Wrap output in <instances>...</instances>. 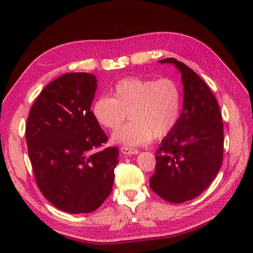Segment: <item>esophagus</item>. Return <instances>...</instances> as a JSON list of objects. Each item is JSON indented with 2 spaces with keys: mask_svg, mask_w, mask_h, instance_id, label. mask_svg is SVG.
Segmentation results:
<instances>
[{
  "mask_svg": "<svg viewBox=\"0 0 253 253\" xmlns=\"http://www.w3.org/2000/svg\"><path fill=\"white\" fill-rule=\"evenodd\" d=\"M121 151L124 154H127V155H132V154H137L139 151L137 149H133V148H129V147H122L121 148Z\"/></svg>",
  "mask_w": 253,
  "mask_h": 253,
  "instance_id": "obj_1",
  "label": "esophagus"
}]
</instances>
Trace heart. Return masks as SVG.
Here are the masks:
<instances>
[{
	"mask_svg": "<svg viewBox=\"0 0 253 253\" xmlns=\"http://www.w3.org/2000/svg\"><path fill=\"white\" fill-rule=\"evenodd\" d=\"M113 96L100 95L92 105V114L100 126L115 131L126 121L131 122L113 136V140L128 147L146 144L162 138L179 121L182 98L173 79L128 77L117 82Z\"/></svg>",
	"mask_w": 253,
	"mask_h": 253,
	"instance_id": "heart-1",
	"label": "heart"
}]
</instances>
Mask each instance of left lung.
<instances>
[{"instance_id": "left-lung-1", "label": "left lung", "mask_w": 253, "mask_h": 253, "mask_svg": "<svg viewBox=\"0 0 253 253\" xmlns=\"http://www.w3.org/2000/svg\"><path fill=\"white\" fill-rule=\"evenodd\" d=\"M178 68L184 84V106L176 127L155 154L150 188L165 201L195 199L215 178L223 162L224 127L217 100L209 85L176 58H165Z\"/></svg>"}]
</instances>
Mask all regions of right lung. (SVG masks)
Wrapping results in <instances>:
<instances>
[{
	"label": "right lung",
	"mask_w": 253,
	"mask_h": 253,
	"mask_svg": "<svg viewBox=\"0 0 253 253\" xmlns=\"http://www.w3.org/2000/svg\"><path fill=\"white\" fill-rule=\"evenodd\" d=\"M95 76L69 73L53 80L32 104L26 142L37 186L64 212L90 213L110 196L118 149L90 111Z\"/></svg>",
	"instance_id": "right-lung-1"
}]
</instances>
